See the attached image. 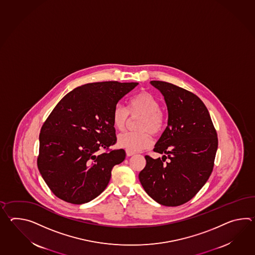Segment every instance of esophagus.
I'll list each match as a JSON object with an SVG mask.
<instances>
[{"label":"esophagus","mask_w":255,"mask_h":255,"mask_svg":"<svg viewBox=\"0 0 255 255\" xmlns=\"http://www.w3.org/2000/svg\"><path fill=\"white\" fill-rule=\"evenodd\" d=\"M133 154H135V152H132V151H130V150H126V155L127 156H131Z\"/></svg>","instance_id":"esophagus-1"}]
</instances>
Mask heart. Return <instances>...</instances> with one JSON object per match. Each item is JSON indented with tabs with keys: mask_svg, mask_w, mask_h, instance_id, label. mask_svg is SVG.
Returning <instances> with one entry per match:
<instances>
[{
	"mask_svg": "<svg viewBox=\"0 0 255 255\" xmlns=\"http://www.w3.org/2000/svg\"><path fill=\"white\" fill-rule=\"evenodd\" d=\"M129 113L131 116H141L138 121V131H126L117 138L120 147L132 152L147 148L151 144V132L157 135L164 130L165 118L160 110L158 100L147 91L137 93L130 98ZM129 113L122 104L115 105L113 111V125L117 130H124L129 119Z\"/></svg>",
	"mask_w": 255,
	"mask_h": 255,
	"instance_id": "b5f03b06",
	"label": "heart"
}]
</instances>
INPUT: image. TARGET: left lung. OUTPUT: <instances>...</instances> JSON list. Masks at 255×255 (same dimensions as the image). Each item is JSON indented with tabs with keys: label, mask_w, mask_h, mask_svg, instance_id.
<instances>
[{
	"label": "left lung",
	"mask_w": 255,
	"mask_h": 255,
	"mask_svg": "<svg viewBox=\"0 0 255 255\" xmlns=\"http://www.w3.org/2000/svg\"><path fill=\"white\" fill-rule=\"evenodd\" d=\"M150 83L164 96L168 121L153 149L163 156L145 155L146 165L139 179L157 203L180 206L194 198L211 175L218 149L217 131L208 109L197 95L168 82Z\"/></svg>",
	"instance_id": "left-lung-1"
}]
</instances>
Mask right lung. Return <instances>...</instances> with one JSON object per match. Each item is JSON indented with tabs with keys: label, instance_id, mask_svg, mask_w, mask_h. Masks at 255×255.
<instances>
[{
	"label": "right lung",
	"instance_id": "add662e5",
	"mask_svg": "<svg viewBox=\"0 0 255 255\" xmlns=\"http://www.w3.org/2000/svg\"><path fill=\"white\" fill-rule=\"evenodd\" d=\"M137 82H95L68 92L54 108L40 130L37 166L57 198L87 203L106 188L124 149L99 153L116 142L113 111Z\"/></svg>",
	"mask_w": 255,
	"mask_h": 255
}]
</instances>
